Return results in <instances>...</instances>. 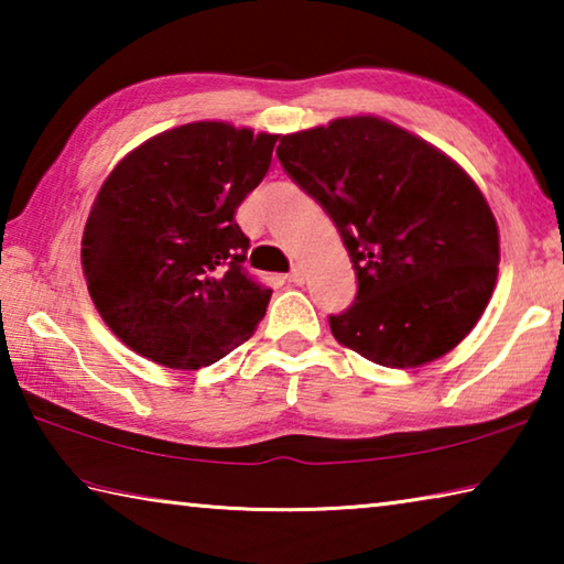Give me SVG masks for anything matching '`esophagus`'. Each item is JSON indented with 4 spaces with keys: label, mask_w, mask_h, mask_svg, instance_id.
I'll return each instance as SVG.
<instances>
[{
    "label": "esophagus",
    "mask_w": 564,
    "mask_h": 564,
    "mask_svg": "<svg viewBox=\"0 0 564 564\" xmlns=\"http://www.w3.org/2000/svg\"><path fill=\"white\" fill-rule=\"evenodd\" d=\"M289 281L293 285H303V269H301V265H293L291 273H289Z\"/></svg>",
    "instance_id": "1"
}]
</instances>
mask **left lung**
I'll return each mask as SVG.
<instances>
[{
	"label": "left lung",
	"mask_w": 564,
	"mask_h": 564,
	"mask_svg": "<svg viewBox=\"0 0 564 564\" xmlns=\"http://www.w3.org/2000/svg\"><path fill=\"white\" fill-rule=\"evenodd\" d=\"M275 156L330 216L356 269V301L328 318L338 343L415 368L473 330L498 279L500 236L453 159L378 117L289 133Z\"/></svg>",
	"instance_id": "obj_1"
}]
</instances>
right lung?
<instances>
[{"instance_id": "right-lung-1", "label": "right lung", "mask_w": 564, "mask_h": 564, "mask_svg": "<svg viewBox=\"0 0 564 564\" xmlns=\"http://www.w3.org/2000/svg\"><path fill=\"white\" fill-rule=\"evenodd\" d=\"M275 133L194 121L123 156L84 226L82 265L107 326L176 370L221 360L253 336L271 289L243 269L236 208L271 166Z\"/></svg>"}]
</instances>
